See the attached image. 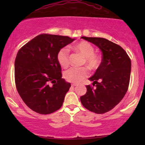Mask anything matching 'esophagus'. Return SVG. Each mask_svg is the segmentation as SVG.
Segmentation results:
<instances>
[{
  "label": "esophagus",
  "instance_id": "obj_1",
  "mask_svg": "<svg viewBox=\"0 0 145 145\" xmlns=\"http://www.w3.org/2000/svg\"><path fill=\"white\" fill-rule=\"evenodd\" d=\"M76 85H77V84H71V86L74 87V86H76Z\"/></svg>",
  "mask_w": 145,
  "mask_h": 145
}]
</instances>
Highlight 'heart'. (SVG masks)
I'll return each instance as SVG.
<instances>
[{"label":"heart","mask_w":145,"mask_h":145,"mask_svg":"<svg viewBox=\"0 0 145 145\" xmlns=\"http://www.w3.org/2000/svg\"><path fill=\"white\" fill-rule=\"evenodd\" d=\"M76 51L84 56V63L90 69H96L100 65V58L95 52L94 47L85 41H80L74 46ZM57 61L61 67H67L69 64V51L67 48H61L57 53ZM89 75L86 67H71L65 72L64 77L68 82L79 83Z\"/></svg>","instance_id":"1"}]
</instances>
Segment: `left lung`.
Returning a JSON list of instances; mask_svg holds the SVG:
<instances>
[{
    "mask_svg": "<svg viewBox=\"0 0 145 145\" xmlns=\"http://www.w3.org/2000/svg\"><path fill=\"white\" fill-rule=\"evenodd\" d=\"M81 38L97 46L102 52V60L92 77L93 89L87 85L86 93L80 97L84 108L97 114L111 110L127 93L131 73V60L119 45L101 37Z\"/></svg>",
    "mask_w": 145,
    "mask_h": 145,
    "instance_id": "1",
    "label": "left lung"
}]
</instances>
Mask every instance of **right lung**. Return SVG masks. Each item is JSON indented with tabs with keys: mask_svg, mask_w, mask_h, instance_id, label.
I'll use <instances>...</instances> for the list:
<instances>
[{
	"mask_svg": "<svg viewBox=\"0 0 145 145\" xmlns=\"http://www.w3.org/2000/svg\"><path fill=\"white\" fill-rule=\"evenodd\" d=\"M74 40L67 36L41 34L19 50L15 60V82L32 110L48 114L62 106L71 84L62 78L57 53Z\"/></svg>",
	"mask_w": 145,
	"mask_h": 145,
	"instance_id": "right-lung-1",
	"label": "right lung"
}]
</instances>
